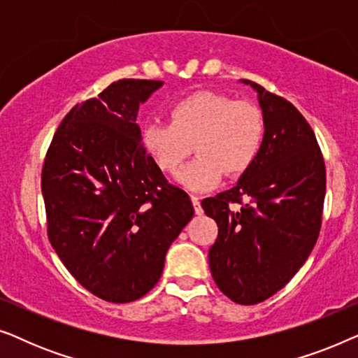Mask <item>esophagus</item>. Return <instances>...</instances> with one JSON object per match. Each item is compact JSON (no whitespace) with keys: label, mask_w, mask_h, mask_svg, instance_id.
<instances>
[{"label":"esophagus","mask_w":358,"mask_h":358,"mask_svg":"<svg viewBox=\"0 0 358 358\" xmlns=\"http://www.w3.org/2000/svg\"><path fill=\"white\" fill-rule=\"evenodd\" d=\"M190 200H192L195 215H202L203 210H202V207H200V199L197 197V195H192V197H190Z\"/></svg>","instance_id":"1"}]
</instances>
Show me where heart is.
Segmentation results:
<instances>
[{
  "label": "heart",
  "instance_id": "1",
  "mask_svg": "<svg viewBox=\"0 0 358 358\" xmlns=\"http://www.w3.org/2000/svg\"><path fill=\"white\" fill-rule=\"evenodd\" d=\"M141 146L164 173H174L197 151V158L176 174L189 190H210L224 173L236 178L252 168L266 138V119L256 102L236 101L217 91H197L169 107V124L148 122Z\"/></svg>",
  "mask_w": 358,
  "mask_h": 358
}]
</instances>
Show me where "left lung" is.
I'll use <instances>...</instances> for the list:
<instances>
[{
    "mask_svg": "<svg viewBox=\"0 0 358 358\" xmlns=\"http://www.w3.org/2000/svg\"><path fill=\"white\" fill-rule=\"evenodd\" d=\"M241 81L257 92L264 146L238 184L202 200V208L218 224L208 251L215 283L234 303L256 305L285 287L315 248L326 168L315 131L296 107L257 83Z\"/></svg>",
    "mask_w": 358,
    "mask_h": 358,
    "instance_id": "8db88e82",
    "label": "left lung"
}]
</instances>
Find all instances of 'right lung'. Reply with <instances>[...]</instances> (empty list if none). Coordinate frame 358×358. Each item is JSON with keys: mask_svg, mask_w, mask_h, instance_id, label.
Masks as SVG:
<instances>
[{"mask_svg": "<svg viewBox=\"0 0 358 358\" xmlns=\"http://www.w3.org/2000/svg\"><path fill=\"white\" fill-rule=\"evenodd\" d=\"M161 86L119 80L76 104L43 161L48 239L68 272L106 301L146 295L194 217L189 195L168 182L140 143L138 107Z\"/></svg>", "mask_w": 358, "mask_h": 358, "instance_id": "1", "label": "right lung"}]
</instances>
